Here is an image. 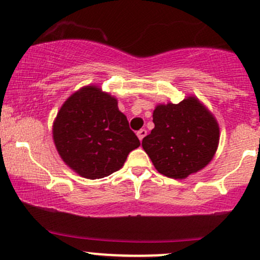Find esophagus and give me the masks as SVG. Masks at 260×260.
Here are the masks:
<instances>
[{
  "label": "esophagus",
  "mask_w": 260,
  "mask_h": 260,
  "mask_svg": "<svg viewBox=\"0 0 260 260\" xmlns=\"http://www.w3.org/2000/svg\"><path fill=\"white\" fill-rule=\"evenodd\" d=\"M137 136H138L139 140H143V138L147 136V129H144V128H143V129H139L138 132H137Z\"/></svg>",
  "instance_id": "esophagus-1"
}]
</instances>
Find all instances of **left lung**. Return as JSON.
I'll use <instances>...</instances> for the list:
<instances>
[{"instance_id":"left-lung-1","label":"left lung","mask_w":260,"mask_h":260,"mask_svg":"<svg viewBox=\"0 0 260 260\" xmlns=\"http://www.w3.org/2000/svg\"><path fill=\"white\" fill-rule=\"evenodd\" d=\"M154 129L142 147L161 175L183 180L208 165L219 145V124L194 96L180 104H160L153 112Z\"/></svg>"}]
</instances>
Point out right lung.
I'll return each instance as SVG.
<instances>
[{
	"mask_svg": "<svg viewBox=\"0 0 260 260\" xmlns=\"http://www.w3.org/2000/svg\"><path fill=\"white\" fill-rule=\"evenodd\" d=\"M52 137L66 165L89 180L118 171L140 145L117 99L95 85L83 86L64 101Z\"/></svg>",
	"mask_w": 260,
	"mask_h": 260,
	"instance_id": "obj_1",
	"label": "right lung"
}]
</instances>
